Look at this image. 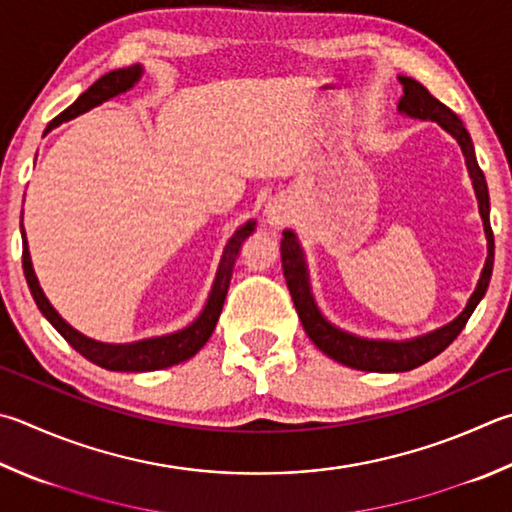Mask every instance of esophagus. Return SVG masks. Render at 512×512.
Instances as JSON below:
<instances>
[{
  "instance_id": "obj_1",
  "label": "esophagus",
  "mask_w": 512,
  "mask_h": 512,
  "mask_svg": "<svg viewBox=\"0 0 512 512\" xmlns=\"http://www.w3.org/2000/svg\"><path fill=\"white\" fill-rule=\"evenodd\" d=\"M284 217H286V208L282 206L280 201H271L266 206V219L271 226H282L284 224Z\"/></svg>"
}]
</instances>
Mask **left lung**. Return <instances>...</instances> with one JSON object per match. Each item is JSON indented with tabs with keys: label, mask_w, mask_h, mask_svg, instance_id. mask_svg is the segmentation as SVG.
Returning a JSON list of instances; mask_svg holds the SVG:
<instances>
[{
	"label": "left lung",
	"mask_w": 512,
	"mask_h": 512,
	"mask_svg": "<svg viewBox=\"0 0 512 512\" xmlns=\"http://www.w3.org/2000/svg\"><path fill=\"white\" fill-rule=\"evenodd\" d=\"M398 80H401L403 85V98L398 102V111H401V114H407L410 118L434 120V123H439L445 132L457 138V143L461 145V152L466 156L472 185H475L479 215L483 219V230H486V239H488V257H486V266H483L481 271L479 284L475 288V293L470 295L466 309H463L450 324H445V327L412 340L396 342V340L358 338L353 336V333L333 327V324L320 313L318 304L313 300L309 271H306L304 253L300 248V241L295 237V232L284 230V239L280 246L284 280H286L288 291H291L295 311L300 315L306 336L313 340V345L322 353H327L329 358L342 362V365L360 369V371H380V374H387V371H410L414 367H421L427 360L439 356L443 349H448L452 345V340L459 336L463 327H466V322L470 320L472 311L477 309L481 297L486 295L490 275H492V262H495V237H492V228H490L488 185H486V176H483L481 167L477 163L475 147H472L468 129L463 127L461 118L454 114L452 109L445 107L443 102L436 100L430 91L421 85V82L405 76H401Z\"/></svg>",
	"instance_id": "1"
}]
</instances>
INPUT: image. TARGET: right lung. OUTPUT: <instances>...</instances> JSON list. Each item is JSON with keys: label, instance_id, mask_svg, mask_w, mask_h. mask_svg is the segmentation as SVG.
<instances>
[{"label": "right lung", "instance_id": "right-lung-1", "mask_svg": "<svg viewBox=\"0 0 512 512\" xmlns=\"http://www.w3.org/2000/svg\"><path fill=\"white\" fill-rule=\"evenodd\" d=\"M141 76H143L141 64L105 73V76L98 78L69 109H64L58 118H53L49 127H46V132H51L53 127L67 123L71 118L85 114V111L100 105V102H105L118 94H125V91L132 89L136 82L141 80ZM253 230H255V221H248V224L241 226L235 235L230 237V241L224 248V255H221L217 277L208 295V302L203 306V311L199 313L197 320L181 331L167 333V336H159V338L129 342V345H107V342L91 340L87 336H82L80 331H76L71 324H67L60 318V313L53 309L49 300H46V295L40 288V282H37L24 228H22V246H24L22 266H24L26 284L31 288V295L37 304V309H40L44 318L53 324L55 331H58L60 336L67 340L78 353H82L89 362H94V365L109 371H156V369L179 365V362L192 358L194 353H197L210 340L221 315V306H224V300H226L232 268H235L241 244L253 235Z\"/></svg>", "mask_w": 512, "mask_h": 512}]
</instances>
